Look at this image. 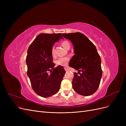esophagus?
Returning a JSON list of instances; mask_svg holds the SVG:
<instances>
[{
	"label": "esophagus",
	"mask_w": 126,
	"mask_h": 126,
	"mask_svg": "<svg viewBox=\"0 0 126 126\" xmlns=\"http://www.w3.org/2000/svg\"><path fill=\"white\" fill-rule=\"evenodd\" d=\"M64 70H65V71H67L68 70V68H67V67H65V68H64Z\"/></svg>",
	"instance_id": "34e87169"
}]
</instances>
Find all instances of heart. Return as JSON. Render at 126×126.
I'll return each mask as SVG.
<instances>
[{
  "label": "heart",
  "instance_id": "b5f03b06",
  "mask_svg": "<svg viewBox=\"0 0 126 126\" xmlns=\"http://www.w3.org/2000/svg\"><path fill=\"white\" fill-rule=\"evenodd\" d=\"M62 45L65 48L67 49H69L70 47V43L67 40H64L62 42ZM51 55L52 57H55L56 55L55 54V47L53 46L51 49ZM70 60V58L68 57H61L57 59L55 61V63L57 66H66L68 62Z\"/></svg>",
  "mask_w": 126,
  "mask_h": 126
}]
</instances>
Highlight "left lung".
<instances>
[{
    "label": "left lung",
    "mask_w": 126,
    "mask_h": 126,
    "mask_svg": "<svg viewBox=\"0 0 126 126\" xmlns=\"http://www.w3.org/2000/svg\"><path fill=\"white\" fill-rule=\"evenodd\" d=\"M63 37L73 44L75 55L69 66L78 70L74 73L72 88L77 94L84 96L93 94L97 90L102 77L101 58L96 47L80 32L63 33Z\"/></svg>",
    "instance_id": "left-lung-1"
}]
</instances>
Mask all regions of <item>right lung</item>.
<instances>
[{
  "label": "right lung",
  "instance_id": "right-lung-1",
  "mask_svg": "<svg viewBox=\"0 0 126 126\" xmlns=\"http://www.w3.org/2000/svg\"><path fill=\"white\" fill-rule=\"evenodd\" d=\"M63 38L61 33H40L28 48L27 74L32 89L42 97H49L58 92L66 72L62 66L54 68L50 52L55 42ZM48 71L50 74H47Z\"/></svg>",
  "mask_w": 126,
  "mask_h": 126
}]
</instances>
